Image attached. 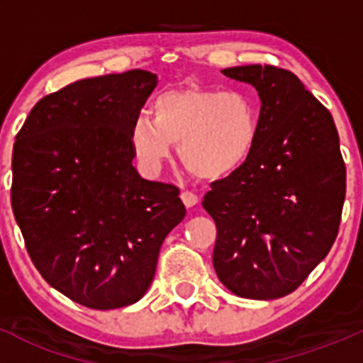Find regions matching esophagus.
Instances as JSON below:
<instances>
[{
  "mask_svg": "<svg viewBox=\"0 0 363 363\" xmlns=\"http://www.w3.org/2000/svg\"><path fill=\"white\" fill-rule=\"evenodd\" d=\"M181 200L184 202L186 207H195V205L199 203V196H196L193 191H188V189L181 193Z\"/></svg>",
  "mask_w": 363,
  "mask_h": 363,
  "instance_id": "obj_1",
  "label": "esophagus"
}]
</instances>
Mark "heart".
<instances>
[{
	"instance_id": "heart-1",
	"label": "heart",
	"mask_w": 363,
	"mask_h": 363,
	"mask_svg": "<svg viewBox=\"0 0 363 363\" xmlns=\"http://www.w3.org/2000/svg\"><path fill=\"white\" fill-rule=\"evenodd\" d=\"M151 117L131 123L128 138L135 160L156 174L177 144L186 170L205 181L228 177L247 163L258 145L262 113L242 89L188 86L158 94Z\"/></svg>"
}]
</instances>
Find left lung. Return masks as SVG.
<instances>
[{
  "label": "left lung",
  "mask_w": 363,
  "mask_h": 363,
  "mask_svg": "<svg viewBox=\"0 0 363 363\" xmlns=\"http://www.w3.org/2000/svg\"><path fill=\"white\" fill-rule=\"evenodd\" d=\"M262 100L258 145L244 167L211 184L203 208L216 223L212 263L242 298L295 291L339 232L346 167L332 113L291 72L270 65L223 69Z\"/></svg>",
  "instance_id": "1"
}]
</instances>
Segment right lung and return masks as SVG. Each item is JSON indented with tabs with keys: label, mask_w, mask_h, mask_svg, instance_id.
Listing matches in <instances>:
<instances>
[{
	"label": "right lung",
	"mask_w": 363,
	"mask_h": 363,
	"mask_svg": "<svg viewBox=\"0 0 363 363\" xmlns=\"http://www.w3.org/2000/svg\"><path fill=\"white\" fill-rule=\"evenodd\" d=\"M158 80L145 69L77 80L43 96L17 133L12 208L43 279L89 309L144 296L164 237L184 219L179 188L131 164V123Z\"/></svg>",
	"instance_id": "1"
}]
</instances>
